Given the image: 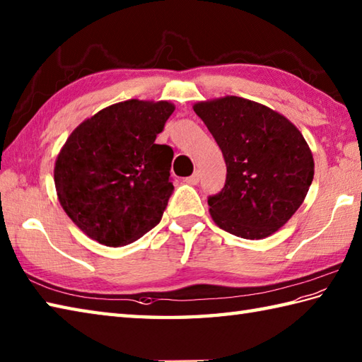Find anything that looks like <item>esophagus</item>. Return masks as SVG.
<instances>
[{
	"mask_svg": "<svg viewBox=\"0 0 362 362\" xmlns=\"http://www.w3.org/2000/svg\"><path fill=\"white\" fill-rule=\"evenodd\" d=\"M184 181H186L187 184H192V186H195V184L200 182V173L195 172L194 175L189 176V178H186V180H184Z\"/></svg>",
	"mask_w": 362,
	"mask_h": 362,
	"instance_id": "1",
	"label": "esophagus"
}]
</instances>
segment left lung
Segmentation results:
<instances>
[{
    "label": "left lung",
    "mask_w": 362,
    "mask_h": 362,
    "mask_svg": "<svg viewBox=\"0 0 362 362\" xmlns=\"http://www.w3.org/2000/svg\"><path fill=\"white\" fill-rule=\"evenodd\" d=\"M194 110L226 164L223 189L208 197L214 222L243 239L274 234L300 208L314 178L301 132L281 114L240 97L197 103Z\"/></svg>",
    "instance_id": "8db88e82"
}]
</instances>
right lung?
<instances>
[{
  "instance_id": "add662e5",
  "label": "right lung",
  "mask_w": 362,
  "mask_h": 362,
  "mask_svg": "<svg viewBox=\"0 0 362 362\" xmlns=\"http://www.w3.org/2000/svg\"><path fill=\"white\" fill-rule=\"evenodd\" d=\"M175 106L128 100L71 132L54 184L64 211L88 238L122 247L156 226L173 194V150L154 142Z\"/></svg>"
}]
</instances>
